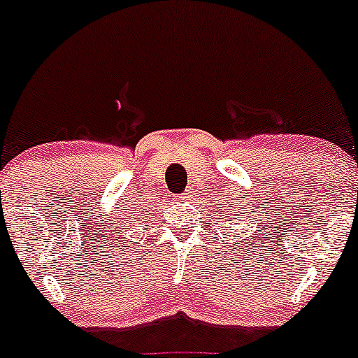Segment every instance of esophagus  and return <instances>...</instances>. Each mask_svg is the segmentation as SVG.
Segmentation results:
<instances>
[{
    "label": "esophagus",
    "instance_id": "1",
    "mask_svg": "<svg viewBox=\"0 0 358 358\" xmlns=\"http://www.w3.org/2000/svg\"><path fill=\"white\" fill-rule=\"evenodd\" d=\"M189 194H180V196H176V201H178V202H187V201H189Z\"/></svg>",
    "mask_w": 358,
    "mask_h": 358
}]
</instances>
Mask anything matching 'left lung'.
<instances>
[{
	"instance_id": "obj_1",
	"label": "left lung",
	"mask_w": 358,
	"mask_h": 358,
	"mask_svg": "<svg viewBox=\"0 0 358 358\" xmlns=\"http://www.w3.org/2000/svg\"><path fill=\"white\" fill-rule=\"evenodd\" d=\"M220 213H222V211H220ZM227 213H229V211H227ZM222 216H223V218H225V215H222ZM225 220H229V222H232V220H236V216L230 215V218H225ZM220 225H222V222H220Z\"/></svg>"
}]
</instances>
